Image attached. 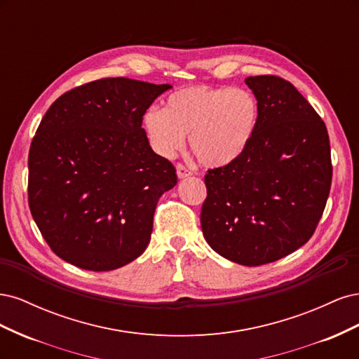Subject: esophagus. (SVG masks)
Segmentation results:
<instances>
[{"label": "esophagus", "mask_w": 359, "mask_h": 359, "mask_svg": "<svg viewBox=\"0 0 359 359\" xmlns=\"http://www.w3.org/2000/svg\"><path fill=\"white\" fill-rule=\"evenodd\" d=\"M177 175H178L180 180H184V178H187V177L191 175V170H189L186 166L181 165V163H178V165H177Z\"/></svg>", "instance_id": "obj_1"}]
</instances>
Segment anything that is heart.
<instances>
[{"label":"heart","mask_w":359,"mask_h":359,"mask_svg":"<svg viewBox=\"0 0 359 359\" xmlns=\"http://www.w3.org/2000/svg\"><path fill=\"white\" fill-rule=\"evenodd\" d=\"M259 118V102L248 90L194 85L172 93L165 109L149 107L142 124L158 156L172 158L190 135V148L201 165L224 168L248 149Z\"/></svg>","instance_id":"b5f03b06"}]
</instances>
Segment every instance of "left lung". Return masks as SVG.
Masks as SVG:
<instances>
[{
  "mask_svg": "<svg viewBox=\"0 0 359 359\" xmlns=\"http://www.w3.org/2000/svg\"><path fill=\"white\" fill-rule=\"evenodd\" d=\"M257 132L232 165L208 170L201 226L215 253L245 266L306 244L323 214L332 166L325 123L290 82L250 76Z\"/></svg>",
  "mask_w": 359,
  "mask_h": 359,
  "instance_id": "8db88e82",
  "label": "left lung"
}]
</instances>
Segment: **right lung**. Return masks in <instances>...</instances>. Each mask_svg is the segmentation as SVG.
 <instances>
[{
    "label": "right lung",
    "mask_w": 359,
    "mask_h": 359,
    "mask_svg": "<svg viewBox=\"0 0 359 359\" xmlns=\"http://www.w3.org/2000/svg\"><path fill=\"white\" fill-rule=\"evenodd\" d=\"M170 85L127 78L85 83L43 116L28 156V203L52 252L112 271L145 252L172 163L149 147L142 118Z\"/></svg>",
    "instance_id": "add662e5"
}]
</instances>
